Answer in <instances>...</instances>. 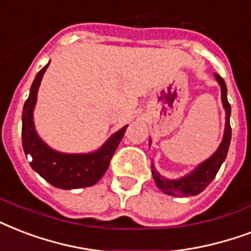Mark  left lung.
<instances>
[{
  "label": "left lung",
  "instance_id": "obj_1",
  "mask_svg": "<svg viewBox=\"0 0 251 251\" xmlns=\"http://www.w3.org/2000/svg\"><path fill=\"white\" fill-rule=\"evenodd\" d=\"M216 79L219 81L221 86V99H223V104L225 107L226 112V123H225V133L221 141L220 147L217 149V152L213 154L211 158L203 162V164L198 166L195 172L188 174L184 178H180L178 180H170L160 176L158 173L154 170V166L152 165V173L154 182H156L157 187L162 190L165 194L173 196H194L204 191L205 187L208 186L216 176L219 169L223 165L224 160L226 158V153H228L229 144H230V137H232V128L229 123V118H230V104L226 98V85L225 81L223 79L220 75H215ZM151 144V143H149Z\"/></svg>",
  "mask_w": 251,
  "mask_h": 251
}]
</instances>
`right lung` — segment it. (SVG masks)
I'll list each match as a JSON object with an SVG mask.
<instances>
[{
	"instance_id": "right-lung-1",
	"label": "right lung",
	"mask_w": 251,
	"mask_h": 251,
	"mask_svg": "<svg viewBox=\"0 0 251 251\" xmlns=\"http://www.w3.org/2000/svg\"><path fill=\"white\" fill-rule=\"evenodd\" d=\"M48 65L50 64H47L36 75L31 86L30 95L23 106V151L27 156L30 154L31 168L52 186L64 190L89 187L97 183L108 169L110 161L123 139L127 126L116 132L98 152L90 154H64L47 147L35 132L32 111L36 103L39 85Z\"/></svg>"
}]
</instances>
